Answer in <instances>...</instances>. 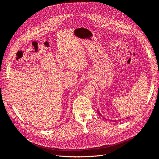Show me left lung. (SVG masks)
Masks as SVG:
<instances>
[{"instance_id": "obj_1", "label": "left lung", "mask_w": 159, "mask_h": 159, "mask_svg": "<svg viewBox=\"0 0 159 159\" xmlns=\"http://www.w3.org/2000/svg\"><path fill=\"white\" fill-rule=\"evenodd\" d=\"M98 111V113H99V111ZM101 115V114H100Z\"/></svg>"}]
</instances>
